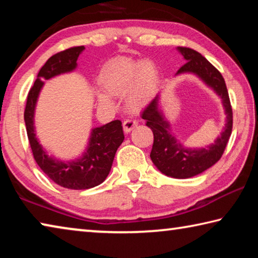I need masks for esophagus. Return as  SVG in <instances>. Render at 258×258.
Masks as SVG:
<instances>
[{"label":"esophagus","instance_id":"1","mask_svg":"<svg viewBox=\"0 0 258 258\" xmlns=\"http://www.w3.org/2000/svg\"><path fill=\"white\" fill-rule=\"evenodd\" d=\"M138 126V120L137 119H126L124 123H123V128H124V132L125 133H128L132 131L134 127H137Z\"/></svg>","mask_w":258,"mask_h":258}]
</instances>
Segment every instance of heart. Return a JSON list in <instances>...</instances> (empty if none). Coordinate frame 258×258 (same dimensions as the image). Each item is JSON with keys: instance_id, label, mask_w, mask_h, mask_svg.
Returning <instances> with one entry per match:
<instances>
[{"instance_id": "1", "label": "heart", "mask_w": 258, "mask_h": 258, "mask_svg": "<svg viewBox=\"0 0 258 258\" xmlns=\"http://www.w3.org/2000/svg\"><path fill=\"white\" fill-rule=\"evenodd\" d=\"M100 82L107 93L121 97L130 93L128 104L138 109L145 104L157 84V72L149 62H132L128 60H117L103 69ZM101 103H109L106 93H99Z\"/></svg>"}]
</instances>
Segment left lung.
I'll list each match as a JSON object with an SVG mask.
<instances>
[{
	"label": "left lung",
	"instance_id": "1",
	"mask_svg": "<svg viewBox=\"0 0 258 258\" xmlns=\"http://www.w3.org/2000/svg\"><path fill=\"white\" fill-rule=\"evenodd\" d=\"M177 50L186 60L177 74L192 73L202 78L220 95L226 113L225 127L213 145L202 149H189L178 143L171 134V125L159 110V95H156L143 110L142 118L147 120V126L154 133V146L150 154L152 163L165 175L189 178L206 171L221 159L232 132L233 116L228 89L221 73L199 52L185 46H178Z\"/></svg>",
	"mask_w": 258,
	"mask_h": 258
}]
</instances>
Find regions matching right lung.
Here are the masks:
<instances>
[{"label": "right lung", "instance_id": "right-lung-1", "mask_svg": "<svg viewBox=\"0 0 258 258\" xmlns=\"http://www.w3.org/2000/svg\"><path fill=\"white\" fill-rule=\"evenodd\" d=\"M84 50V46H74L58 52L46 61L38 72L32 89L29 90L24 112L27 137L34 159L52 181L58 185L72 190L91 189L101 184L110 172L117 149L124 141L123 126L118 119L93 128L86 152L82 158L75 161L64 163L51 158L37 141L34 127V111L38 94L44 84L43 81L74 71L77 66L78 56Z\"/></svg>", "mask_w": 258, "mask_h": 258}]
</instances>
